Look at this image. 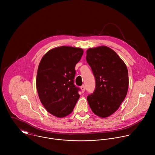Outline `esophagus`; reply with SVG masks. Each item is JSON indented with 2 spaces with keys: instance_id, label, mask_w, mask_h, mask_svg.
Segmentation results:
<instances>
[{
  "instance_id": "esophagus-1",
  "label": "esophagus",
  "mask_w": 155,
  "mask_h": 155,
  "mask_svg": "<svg viewBox=\"0 0 155 155\" xmlns=\"http://www.w3.org/2000/svg\"><path fill=\"white\" fill-rule=\"evenodd\" d=\"M81 91H82V92H84L85 91V87L84 85H83V86H82V87H81Z\"/></svg>"
}]
</instances>
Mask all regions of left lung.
I'll list each match as a JSON object with an SVG mask.
<instances>
[{
	"mask_svg": "<svg viewBox=\"0 0 155 155\" xmlns=\"http://www.w3.org/2000/svg\"><path fill=\"white\" fill-rule=\"evenodd\" d=\"M86 58L95 78V91L87 97L89 106L97 116L109 117L119 109L127 94V67L119 56L106 46L89 48Z\"/></svg>",
	"mask_w": 155,
	"mask_h": 155,
	"instance_id": "obj_1",
	"label": "left lung"
}]
</instances>
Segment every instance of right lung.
<instances>
[{"mask_svg":"<svg viewBox=\"0 0 155 155\" xmlns=\"http://www.w3.org/2000/svg\"><path fill=\"white\" fill-rule=\"evenodd\" d=\"M84 50L63 46L48 51L42 58L36 76V88L46 110L61 118L70 114L79 98V88L73 84L75 66Z\"/></svg>","mask_w":155,"mask_h":155,"instance_id":"add662e5","label":"right lung"}]
</instances>
